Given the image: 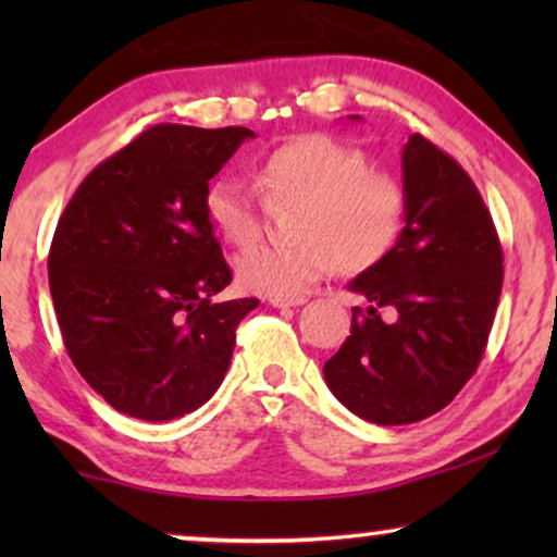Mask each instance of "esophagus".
I'll use <instances>...</instances> for the list:
<instances>
[{"mask_svg":"<svg viewBox=\"0 0 557 557\" xmlns=\"http://www.w3.org/2000/svg\"><path fill=\"white\" fill-rule=\"evenodd\" d=\"M269 304L276 309H288V307H301V304H307L304 296H269Z\"/></svg>","mask_w":557,"mask_h":557,"instance_id":"1","label":"esophagus"}]
</instances>
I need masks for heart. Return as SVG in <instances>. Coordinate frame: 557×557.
Here are the masks:
<instances>
[{
	"label": "heart",
	"instance_id": "b5f03b06",
	"mask_svg": "<svg viewBox=\"0 0 557 557\" xmlns=\"http://www.w3.org/2000/svg\"><path fill=\"white\" fill-rule=\"evenodd\" d=\"M273 205H299L296 243H258L238 258V278L258 294L299 296L337 261L362 271L398 240L406 189L395 174L370 166L362 149L332 136H301L273 149L258 166ZM263 197L240 177H220L205 193V212L231 246H248L263 225Z\"/></svg>",
	"mask_w": 557,
	"mask_h": 557
}]
</instances>
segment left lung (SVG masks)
Returning <instances> with one entry per match:
<instances>
[{"label":"left lung","instance_id":"8db88e82","mask_svg":"<svg viewBox=\"0 0 557 557\" xmlns=\"http://www.w3.org/2000/svg\"><path fill=\"white\" fill-rule=\"evenodd\" d=\"M406 225L349 281L368 299L326 360L342 406L377 425L423 421L456 398L482 360L502 294V248L469 174L413 134L403 147Z\"/></svg>","mask_w":557,"mask_h":557}]
</instances>
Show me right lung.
I'll list each match as a JSON object with an SVG mask.
<instances>
[{
	"mask_svg": "<svg viewBox=\"0 0 557 557\" xmlns=\"http://www.w3.org/2000/svg\"><path fill=\"white\" fill-rule=\"evenodd\" d=\"M253 136L151 126L98 164L58 220L48 273L65 349L119 413H193L231 368L235 326L258 299L212 301L233 273L205 193Z\"/></svg>",
	"mask_w": 557,
	"mask_h": 557,
	"instance_id": "add662e5",
	"label": "right lung"
}]
</instances>
